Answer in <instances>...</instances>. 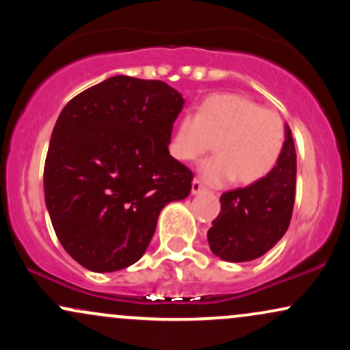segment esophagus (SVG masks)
I'll use <instances>...</instances> for the list:
<instances>
[{"label":"esophagus","mask_w":350,"mask_h":350,"mask_svg":"<svg viewBox=\"0 0 350 350\" xmlns=\"http://www.w3.org/2000/svg\"><path fill=\"white\" fill-rule=\"evenodd\" d=\"M202 191H206V187L202 186V183H200L199 179L192 180V187H191L192 194H199V192H202Z\"/></svg>","instance_id":"1"}]
</instances>
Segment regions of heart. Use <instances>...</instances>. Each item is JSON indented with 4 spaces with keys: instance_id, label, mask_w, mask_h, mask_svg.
<instances>
[{
    "instance_id": "obj_1",
    "label": "heart",
    "mask_w": 350,
    "mask_h": 350,
    "mask_svg": "<svg viewBox=\"0 0 350 350\" xmlns=\"http://www.w3.org/2000/svg\"><path fill=\"white\" fill-rule=\"evenodd\" d=\"M217 156L200 166L211 184L237 180L252 186L275 170L284 144V124L276 111L239 94H215L200 103L196 116L179 120L170 151L189 163L212 150Z\"/></svg>"
}]
</instances>
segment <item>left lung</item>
Wrapping results in <instances>:
<instances>
[{
  "instance_id": "8db88e82",
  "label": "left lung",
  "mask_w": 350,
  "mask_h": 350,
  "mask_svg": "<svg viewBox=\"0 0 350 350\" xmlns=\"http://www.w3.org/2000/svg\"><path fill=\"white\" fill-rule=\"evenodd\" d=\"M296 194V151L290 126L283 151L260 183L224 192L219 215L207 232L208 247L226 262H250L280 242L290 227Z\"/></svg>"
}]
</instances>
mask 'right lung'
Wrapping results in <instances>:
<instances>
[{
	"label": "right lung",
	"instance_id": "obj_1",
	"mask_svg": "<svg viewBox=\"0 0 350 350\" xmlns=\"http://www.w3.org/2000/svg\"><path fill=\"white\" fill-rule=\"evenodd\" d=\"M183 105L161 80L115 75L60 111L44 194L60 245L87 270L138 262L163 207L191 192L194 174L167 148Z\"/></svg>",
	"mask_w": 350,
	"mask_h": 350
}]
</instances>
